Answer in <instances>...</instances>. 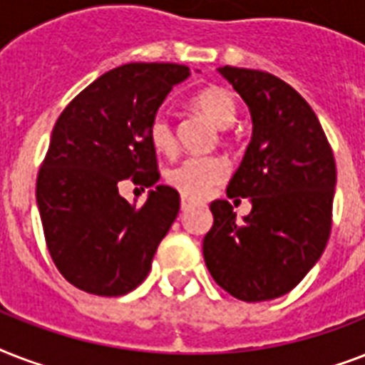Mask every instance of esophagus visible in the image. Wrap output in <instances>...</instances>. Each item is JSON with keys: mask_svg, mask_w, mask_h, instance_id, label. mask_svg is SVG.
Segmentation results:
<instances>
[{"mask_svg": "<svg viewBox=\"0 0 365 365\" xmlns=\"http://www.w3.org/2000/svg\"><path fill=\"white\" fill-rule=\"evenodd\" d=\"M195 205V200L191 199V197H187V195H182V210H189L191 206Z\"/></svg>", "mask_w": 365, "mask_h": 365, "instance_id": "obj_1", "label": "esophagus"}]
</instances>
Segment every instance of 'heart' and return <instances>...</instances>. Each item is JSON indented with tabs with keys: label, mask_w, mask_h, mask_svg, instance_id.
<instances>
[{
	"label": "heart",
	"mask_w": 365,
	"mask_h": 365,
	"mask_svg": "<svg viewBox=\"0 0 365 365\" xmlns=\"http://www.w3.org/2000/svg\"><path fill=\"white\" fill-rule=\"evenodd\" d=\"M193 106L210 119L217 128H229L239 117V104L231 91L223 87L205 88L193 98ZM149 142L157 151L170 153L176 145L174 126L165 111H157L148 125ZM227 174V163L217 155L185 157L182 163L166 172V180L172 187L187 197H202Z\"/></svg>",
	"instance_id": "heart-1"
}]
</instances>
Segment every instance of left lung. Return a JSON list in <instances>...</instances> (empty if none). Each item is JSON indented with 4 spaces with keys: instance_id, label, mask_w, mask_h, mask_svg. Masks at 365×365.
<instances>
[{
    "instance_id": "obj_1",
    "label": "left lung",
    "mask_w": 365,
    "mask_h": 365,
    "mask_svg": "<svg viewBox=\"0 0 365 365\" xmlns=\"http://www.w3.org/2000/svg\"><path fill=\"white\" fill-rule=\"evenodd\" d=\"M252 115V140L227 185L250 199L237 220L229 200H214V225L202 240L212 278L240 301L288 294L320 259L331 231L334 151L312 108L272 73L220 68Z\"/></svg>"
}]
</instances>
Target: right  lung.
Returning a JSON list of instances; mask_svg holds the SVG:
<instances>
[{
  "instance_id": "obj_1",
  "label": "right lung",
  "mask_w": 365,
  "mask_h": 365,
  "mask_svg": "<svg viewBox=\"0 0 365 365\" xmlns=\"http://www.w3.org/2000/svg\"><path fill=\"white\" fill-rule=\"evenodd\" d=\"M187 66L132 62L77 94L51 134L36 199L48 254L76 288L117 297L148 277L157 246L180 212L159 182L148 125ZM126 179L154 185L142 207L123 200Z\"/></svg>"
}]
</instances>
